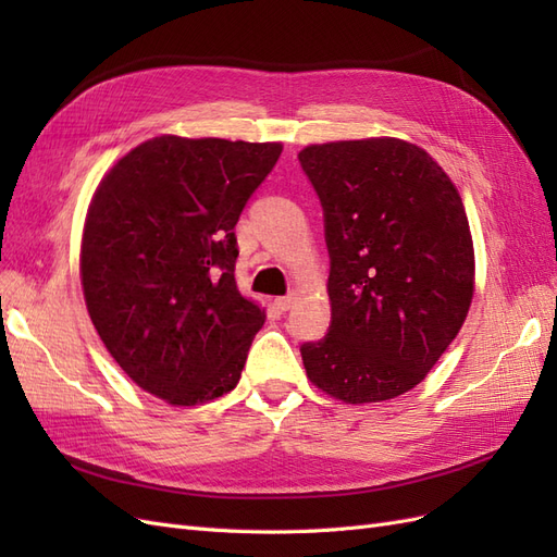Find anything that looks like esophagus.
I'll return each mask as SVG.
<instances>
[{
	"label": "esophagus",
	"mask_w": 557,
	"mask_h": 557,
	"mask_svg": "<svg viewBox=\"0 0 557 557\" xmlns=\"http://www.w3.org/2000/svg\"><path fill=\"white\" fill-rule=\"evenodd\" d=\"M295 301H297V293H290V295H285V297H276L274 305H276L278 311H288L295 305Z\"/></svg>",
	"instance_id": "esophagus-1"
}]
</instances>
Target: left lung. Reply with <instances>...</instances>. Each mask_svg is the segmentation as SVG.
Returning <instances> with one entry per match:
<instances>
[{"instance_id": "left-lung-1", "label": "left lung", "mask_w": 557, "mask_h": 557, "mask_svg": "<svg viewBox=\"0 0 557 557\" xmlns=\"http://www.w3.org/2000/svg\"><path fill=\"white\" fill-rule=\"evenodd\" d=\"M332 323L301 346L309 381L346 404L385 401L428 376L474 297L462 197L428 150L395 137L311 144Z\"/></svg>"}]
</instances>
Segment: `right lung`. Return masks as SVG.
<instances>
[{
    "instance_id": "obj_1",
    "label": "right lung",
    "mask_w": 557,
    "mask_h": 557,
    "mask_svg": "<svg viewBox=\"0 0 557 557\" xmlns=\"http://www.w3.org/2000/svg\"><path fill=\"white\" fill-rule=\"evenodd\" d=\"M283 146L162 134L117 160L90 199L81 285L111 358L172 407L230 393L264 309L234 278V225Z\"/></svg>"
}]
</instances>
